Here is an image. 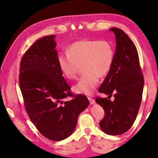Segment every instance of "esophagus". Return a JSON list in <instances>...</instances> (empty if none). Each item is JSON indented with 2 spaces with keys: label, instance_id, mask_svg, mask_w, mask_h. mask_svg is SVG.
I'll return each instance as SVG.
<instances>
[{
  "label": "esophagus",
  "instance_id": "esophagus-1",
  "mask_svg": "<svg viewBox=\"0 0 158 158\" xmlns=\"http://www.w3.org/2000/svg\"><path fill=\"white\" fill-rule=\"evenodd\" d=\"M88 100H89V102L90 104H94L95 103L94 99L92 98V97H88Z\"/></svg>",
  "mask_w": 158,
  "mask_h": 158
}]
</instances>
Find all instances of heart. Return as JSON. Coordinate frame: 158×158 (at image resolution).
Here are the masks:
<instances>
[{
  "instance_id": "1",
  "label": "heart",
  "mask_w": 158,
  "mask_h": 158,
  "mask_svg": "<svg viewBox=\"0 0 158 158\" xmlns=\"http://www.w3.org/2000/svg\"><path fill=\"white\" fill-rule=\"evenodd\" d=\"M113 58V48L108 41L82 40L72 44L67 54H60L58 62L63 76L69 80L77 77L82 66L85 73L74 86V91L90 95L98 85V77H105L110 72Z\"/></svg>"
}]
</instances>
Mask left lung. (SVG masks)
Instances as JSON below:
<instances>
[{"label": "left lung", "mask_w": 158, "mask_h": 158, "mask_svg": "<svg viewBox=\"0 0 158 158\" xmlns=\"http://www.w3.org/2000/svg\"><path fill=\"white\" fill-rule=\"evenodd\" d=\"M116 37V51L110 72L98 92L114 94V100L97 97L96 102L104 110L99 123L106 134L120 135L133 125L142 102L144 79L137 49L129 37L118 28H111Z\"/></svg>", "instance_id": "obj_1"}]
</instances>
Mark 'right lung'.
I'll return each instance as SVG.
<instances>
[{
	"mask_svg": "<svg viewBox=\"0 0 158 158\" xmlns=\"http://www.w3.org/2000/svg\"><path fill=\"white\" fill-rule=\"evenodd\" d=\"M55 35L38 40L23 54L19 85L24 106L40 133L52 141L70 136L79 114L89 105L83 95H73L63 76L55 49ZM72 96L69 102H63Z\"/></svg>",
	"mask_w": 158,
	"mask_h": 158,
	"instance_id": "1",
	"label": "right lung"
}]
</instances>
